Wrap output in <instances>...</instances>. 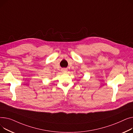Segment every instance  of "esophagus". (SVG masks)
Returning a JSON list of instances; mask_svg holds the SVG:
<instances>
[{"mask_svg":"<svg viewBox=\"0 0 133 133\" xmlns=\"http://www.w3.org/2000/svg\"><path fill=\"white\" fill-rule=\"evenodd\" d=\"M61 71L63 73H66L67 72V70L65 69H62Z\"/></svg>","mask_w":133,"mask_h":133,"instance_id":"1","label":"esophagus"}]
</instances>
